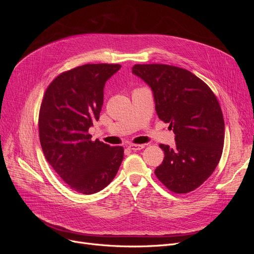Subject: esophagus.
I'll return each instance as SVG.
<instances>
[{
    "label": "esophagus",
    "mask_w": 254,
    "mask_h": 254,
    "mask_svg": "<svg viewBox=\"0 0 254 254\" xmlns=\"http://www.w3.org/2000/svg\"><path fill=\"white\" fill-rule=\"evenodd\" d=\"M145 147L144 145H141V144H129L128 145V148L130 150H141Z\"/></svg>",
    "instance_id": "1"
}]
</instances>
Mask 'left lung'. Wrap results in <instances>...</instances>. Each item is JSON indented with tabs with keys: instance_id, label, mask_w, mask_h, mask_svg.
I'll use <instances>...</instances> for the list:
<instances>
[{
	"instance_id": "8db88e82",
	"label": "left lung",
	"mask_w": 254,
	"mask_h": 254,
	"mask_svg": "<svg viewBox=\"0 0 254 254\" xmlns=\"http://www.w3.org/2000/svg\"><path fill=\"white\" fill-rule=\"evenodd\" d=\"M131 72L151 88L159 119L170 124L174 147L161 144L165 158L154 173L176 193L202 185L216 169L224 141V120L219 103L209 86L178 66L135 64Z\"/></svg>"
}]
</instances>
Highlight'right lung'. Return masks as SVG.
<instances>
[{"mask_svg": "<svg viewBox=\"0 0 254 254\" xmlns=\"http://www.w3.org/2000/svg\"><path fill=\"white\" fill-rule=\"evenodd\" d=\"M120 64H87L59 75L47 87L39 114V135L49 165L73 190L92 194L108 185L124 159V148L91 141L104 87Z\"/></svg>", "mask_w": 254, "mask_h": 254, "instance_id": "1", "label": "right lung"}]
</instances>
